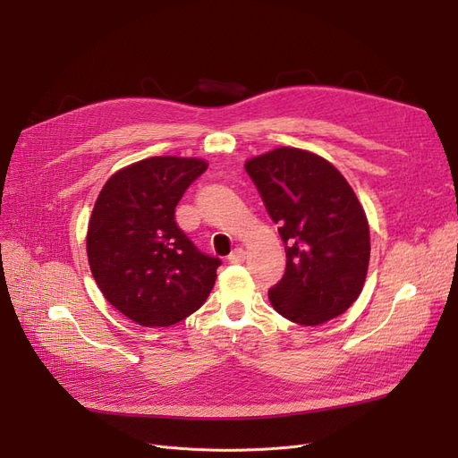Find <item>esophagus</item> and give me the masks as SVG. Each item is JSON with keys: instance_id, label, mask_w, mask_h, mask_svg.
<instances>
[{"instance_id": "obj_1", "label": "esophagus", "mask_w": 458, "mask_h": 458, "mask_svg": "<svg viewBox=\"0 0 458 458\" xmlns=\"http://www.w3.org/2000/svg\"><path fill=\"white\" fill-rule=\"evenodd\" d=\"M245 259V250L242 247H237L232 250V254L228 256V261L230 263H242Z\"/></svg>"}]
</instances>
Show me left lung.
<instances>
[{"label":"left lung","mask_w":458,"mask_h":458,"mask_svg":"<svg viewBox=\"0 0 458 458\" xmlns=\"http://www.w3.org/2000/svg\"><path fill=\"white\" fill-rule=\"evenodd\" d=\"M245 168L285 243V273L269 290L278 314L314 327L342 316L362 293L369 225L352 187L325 157L292 147Z\"/></svg>","instance_id":"obj_1"}]
</instances>
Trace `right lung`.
<instances>
[{"mask_svg":"<svg viewBox=\"0 0 458 458\" xmlns=\"http://www.w3.org/2000/svg\"><path fill=\"white\" fill-rule=\"evenodd\" d=\"M208 168L199 157L156 156L116 171L102 187L87 230L92 276L107 302L140 327H171L211 293L219 258L202 254L174 211Z\"/></svg>","mask_w":458,"mask_h":458,"instance_id":"1","label":"right lung"}]
</instances>
